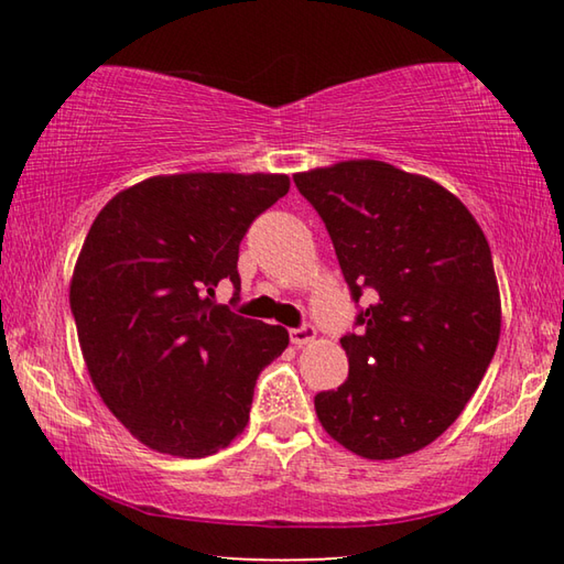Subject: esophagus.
Segmentation results:
<instances>
[{
  "instance_id": "1",
  "label": "esophagus",
  "mask_w": 564,
  "mask_h": 564,
  "mask_svg": "<svg viewBox=\"0 0 564 564\" xmlns=\"http://www.w3.org/2000/svg\"><path fill=\"white\" fill-rule=\"evenodd\" d=\"M316 336H318V333L313 326H301V328L291 330V343H293V346L303 348V346H308V343L316 340Z\"/></svg>"
}]
</instances>
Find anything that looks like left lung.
<instances>
[{"label":"left lung","instance_id":"8db88e82","mask_svg":"<svg viewBox=\"0 0 564 564\" xmlns=\"http://www.w3.org/2000/svg\"><path fill=\"white\" fill-rule=\"evenodd\" d=\"M326 224L358 313L348 378L316 395L323 431L368 460L423 451L463 413L500 340V289L482 228L437 181L350 159L293 174Z\"/></svg>","mask_w":564,"mask_h":564}]
</instances>
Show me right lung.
Segmentation results:
<instances>
[{
	"mask_svg": "<svg viewBox=\"0 0 564 564\" xmlns=\"http://www.w3.org/2000/svg\"><path fill=\"white\" fill-rule=\"evenodd\" d=\"M285 174H166L119 191L94 218L69 303L89 378L139 443L206 457L248 425L256 378L289 330L214 303L236 289L238 243L289 194Z\"/></svg>",
	"mask_w": 564,
	"mask_h": 564,
	"instance_id": "obj_1",
	"label": "right lung"
}]
</instances>
